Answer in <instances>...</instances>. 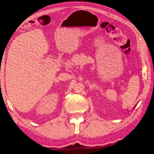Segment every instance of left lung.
<instances>
[{"label": "left lung", "mask_w": 154, "mask_h": 154, "mask_svg": "<svg viewBox=\"0 0 154 154\" xmlns=\"http://www.w3.org/2000/svg\"><path fill=\"white\" fill-rule=\"evenodd\" d=\"M134 107H135V106H134Z\"/></svg>", "instance_id": "8db88e82"}]
</instances>
